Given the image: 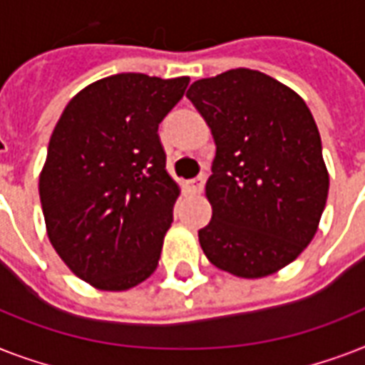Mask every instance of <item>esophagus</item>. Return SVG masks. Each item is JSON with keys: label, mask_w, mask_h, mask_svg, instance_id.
<instances>
[{"label": "esophagus", "mask_w": 365, "mask_h": 365, "mask_svg": "<svg viewBox=\"0 0 365 365\" xmlns=\"http://www.w3.org/2000/svg\"><path fill=\"white\" fill-rule=\"evenodd\" d=\"M205 182H206V176L205 174H200V176L193 178V180H189V182L185 183V187H187L191 193H200V191H202V187H205Z\"/></svg>", "instance_id": "1"}]
</instances>
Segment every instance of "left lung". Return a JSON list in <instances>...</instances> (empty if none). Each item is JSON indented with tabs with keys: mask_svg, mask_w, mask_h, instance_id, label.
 Here are the masks:
<instances>
[{
	"mask_svg": "<svg viewBox=\"0 0 365 365\" xmlns=\"http://www.w3.org/2000/svg\"><path fill=\"white\" fill-rule=\"evenodd\" d=\"M216 142L199 242L212 265L242 278L277 272L307 248L329 178L303 100L255 70H229L187 91Z\"/></svg>",
	"mask_w": 365,
	"mask_h": 365,
	"instance_id": "8db88e82",
	"label": "left lung"
}]
</instances>
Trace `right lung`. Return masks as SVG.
<instances>
[{"label": "right lung", "instance_id": "obj_1", "mask_svg": "<svg viewBox=\"0 0 365 365\" xmlns=\"http://www.w3.org/2000/svg\"><path fill=\"white\" fill-rule=\"evenodd\" d=\"M187 85L106 77L73 96L54 126L39 178L48 239L96 288L128 289L157 269L180 193L157 130Z\"/></svg>", "mask_w": 365, "mask_h": 365}]
</instances>
